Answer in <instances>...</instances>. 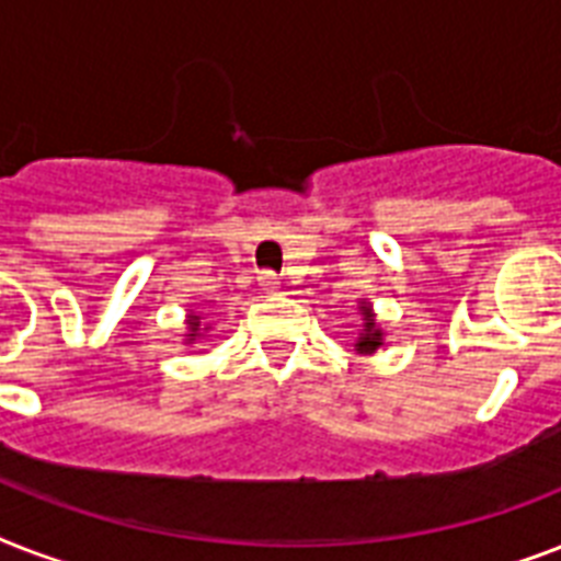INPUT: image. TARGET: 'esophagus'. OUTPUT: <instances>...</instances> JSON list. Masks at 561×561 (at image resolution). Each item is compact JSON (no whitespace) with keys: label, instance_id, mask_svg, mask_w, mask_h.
Returning <instances> with one entry per match:
<instances>
[{"label":"esophagus","instance_id":"esophagus-1","mask_svg":"<svg viewBox=\"0 0 561 561\" xmlns=\"http://www.w3.org/2000/svg\"><path fill=\"white\" fill-rule=\"evenodd\" d=\"M259 288H262L264 294H276V290L282 288L279 276H276V273H271V271H264L262 276H259Z\"/></svg>","mask_w":561,"mask_h":561}]
</instances>
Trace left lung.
<instances>
[{
  "mask_svg": "<svg viewBox=\"0 0 561 561\" xmlns=\"http://www.w3.org/2000/svg\"><path fill=\"white\" fill-rule=\"evenodd\" d=\"M358 311H360V320H364V325H360L358 341H355V352H358V355H373V352H378L383 346V329L378 325V320H375L373 302L360 299Z\"/></svg>",
  "mask_w": 561,
  "mask_h": 561,
  "instance_id": "8db88e82",
  "label": "left lung"
}]
</instances>
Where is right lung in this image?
Wrapping results in <instances>:
<instances>
[{
	"label": "right lung",
	"instance_id": "1",
	"mask_svg": "<svg viewBox=\"0 0 561 561\" xmlns=\"http://www.w3.org/2000/svg\"><path fill=\"white\" fill-rule=\"evenodd\" d=\"M209 329H211L209 323L203 325V317L201 314H194V311H188V314H186V334H183V341H186V343L203 341Z\"/></svg>",
	"mask_w": 561,
	"mask_h": 561
}]
</instances>
